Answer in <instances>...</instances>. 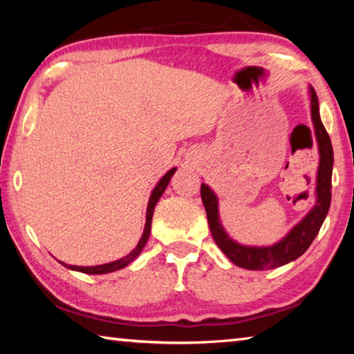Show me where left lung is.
<instances>
[{
	"instance_id": "left-lung-1",
	"label": "left lung",
	"mask_w": 354,
	"mask_h": 354,
	"mask_svg": "<svg viewBox=\"0 0 354 354\" xmlns=\"http://www.w3.org/2000/svg\"><path fill=\"white\" fill-rule=\"evenodd\" d=\"M309 100L310 118H313L315 142L320 154L315 179V205L279 242L270 245V247H254V245L251 247V245L236 242L221 225L217 195L207 184H201V200L206 209L209 227H211L215 243L223 251L227 259L247 270H268V268H277L298 259L319 234L328 215L329 205H331V178L334 165L333 145L320 120L319 100L310 86Z\"/></svg>"
}]
</instances>
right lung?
<instances>
[{
	"label": "right lung",
	"mask_w": 354,
	"mask_h": 354,
	"mask_svg": "<svg viewBox=\"0 0 354 354\" xmlns=\"http://www.w3.org/2000/svg\"><path fill=\"white\" fill-rule=\"evenodd\" d=\"M176 171V167H173L171 170H169L165 173V175L160 178V181L156 184V187L153 189L151 195H149V200H148V207H147V223H145V227H143V234L140 237L139 243H137V247L131 251L129 254H127L124 257H122V259L118 261H113V262H109V263H101V266H93V267H81V266H70V263H65V262H61L64 267L70 268V270H75V272H81V273H87V274H104V273H111V272H115V270H120V268L127 267L128 263L133 262L137 256H139L142 253L143 247H145L147 242H148V237H149V232H151V220H153V212H154V207L156 205H158V201L160 196H162V194L167 189V185H169L170 179L173 176V173Z\"/></svg>",
	"instance_id": "add662e5"
}]
</instances>
